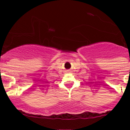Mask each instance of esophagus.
Returning <instances> with one entry per match:
<instances>
[{
	"label": "esophagus",
	"instance_id": "esophagus-1",
	"mask_svg": "<svg viewBox=\"0 0 130 130\" xmlns=\"http://www.w3.org/2000/svg\"><path fill=\"white\" fill-rule=\"evenodd\" d=\"M67 72H69V70H67Z\"/></svg>",
	"mask_w": 130,
	"mask_h": 130
}]
</instances>
